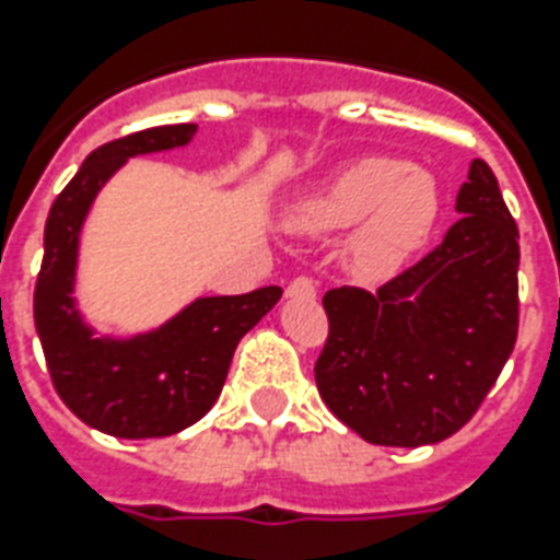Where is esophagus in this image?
<instances>
[{
	"label": "esophagus",
	"mask_w": 560,
	"mask_h": 560,
	"mask_svg": "<svg viewBox=\"0 0 560 560\" xmlns=\"http://www.w3.org/2000/svg\"><path fill=\"white\" fill-rule=\"evenodd\" d=\"M290 299H314L316 296V281L311 276H296V279L288 284Z\"/></svg>",
	"instance_id": "34e87169"
}]
</instances>
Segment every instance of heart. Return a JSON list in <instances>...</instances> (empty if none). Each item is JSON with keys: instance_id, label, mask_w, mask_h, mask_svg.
Segmentation results:
<instances>
[{"instance_id": "obj_1", "label": "heart", "mask_w": 560, "mask_h": 560, "mask_svg": "<svg viewBox=\"0 0 560 560\" xmlns=\"http://www.w3.org/2000/svg\"><path fill=\"white\" fill-rule=\"evenodd\" d=\"M439 211V191L427 171L404 160L369 156L307 197L296 209L305 232H340L364 220L351 241V261L360 272L377 276L398 267L427 237Z\"/></svg>"}]
</instances>
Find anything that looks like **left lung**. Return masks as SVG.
Masks as SVG:
<instances>
[{"instance_id":"1","label":"left lung","mask_w":560,"mask_h":560,"mask_svg":"<svg viewBox=\"0 0 560 560\" xmlns=\"http://www.w3.org/2000/svg\"><path fill=\"white\" fill-rule=\"evenodd\" d=\"M465 214L444 241L369 293L328 290L316 389L366 442L435 444L468 424L517 342V223L494 171L470 162Z\"/></svg>"}]
</instances>
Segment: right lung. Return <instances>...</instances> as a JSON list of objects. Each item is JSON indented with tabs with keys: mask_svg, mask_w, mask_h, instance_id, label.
<instances>
[{
	"mask_svg": "<svg viewBox=\"0 0 560 560\" xmlns=\"http://www.w3.org/2000/svg\"><path fill=\"white\" fill-rule=\"evenodd\" d=\"M194 125L121 136L92 151L46 220V253L34 288V325L57 395L83 424L118 439H160L200 421L218 400L237 342L276 302L281 288L244 296L197 299L160 331L98 340L74 307L78 232L101 186L130 156L179 148Z\"/></svg>",
	"mask_w": 560,
	"mask_h": 560,
	"instance_id": "obj_1",
	"label": "right lung"
}]
</instances>
